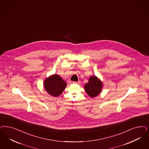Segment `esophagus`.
I'll use <instances>...</instances> for the list:
<instances>
[{
	"instance_id": "obj_1",
	"label": "esophagus",
	"mask_w": 149,
	"mask_h": 149,
	"mask_svg": "<svg viewBox=\"0 0 149 149\" xmlns=\"http://www.w3.org/2000/svg\"><path fill=\"white\" fill-rule=\"evenodd\" d=\"M73 84H80V82L79 81H78V82H72Z\"/></svg>"
}]
</instances>
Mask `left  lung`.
Here are the masks:
<instances>
[{
  "instance_id": "8db88e82",
  "label": "left lung",
  "mask_w": 149,
  "mask_h": 149,
  "mask_svg": "<svg viewBox=\"0 0 149 149\" xmlns=\"http://www.w3.org/2000/svg\"><path fill=\"white\" fill-rule=\"evenodd\" d=\"M102 84L96 77H91L89 79L88 82L85 84V89L86 92L91 97L97 96L100 93Z\"/></svg>"
}]
</instances>
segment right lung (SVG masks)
<instances>
[{"label":"right lung","mask_w":149,"mask_h":149,"mask_svg":"<svg viewBox=\"0 0 149 149\" xmlns=\"http://www.w3.org/2000/svg\"><path fill=\"white\" fill-rule=\"evenodd\" d=\"M66 86V82L60 76L56 74L46 79L44 82V86L47 92L54 97L60 95Z\"/></svg>","instance_id":"obj_1"}]
</instances>
